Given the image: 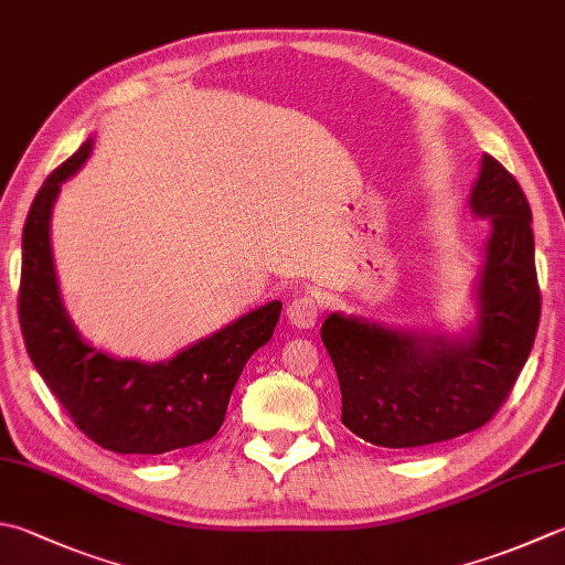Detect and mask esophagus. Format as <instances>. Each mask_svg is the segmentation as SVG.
Listing matches in <instances>:
<instances>
[{
    "label": "esophagus",
    "instance_id": "esophagus-1",
    "mask_svg": "<svg viewBox=\"0 0 565 565\" xmlns=\"http://www.w3.org/2000/svg\"><path fill=\"white\" fill-rule=\"evenodd\" d=\"M318 313H320V306L313 294L296 296L289 303V308H286V318H289V323L296 328H313Z\"/></svg>",
    "mask_w": 565,
    "mask_h": 565
}]
</instances>
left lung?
I'll list each match as a JSON object with an SVG mask.
<instances>
[{"mask_svg":"<svg viewBox=\"0 0 565 565\" xmlns=\"http://www.w3.org/2000/svg\"><path fill=\"white\" fill-rule=\"evenodd\" d=\"M490 217L480 279V326L446 342L333 313L320 338L335 364L342 424L382 448H418L458 438L500 412L522 372L541 318L532 207L522 185L490 153L470 195Z\"/></svg>","mask_w":565,"mask_h":565,"instance_id":"1","label":"left lung"}]
</instances>
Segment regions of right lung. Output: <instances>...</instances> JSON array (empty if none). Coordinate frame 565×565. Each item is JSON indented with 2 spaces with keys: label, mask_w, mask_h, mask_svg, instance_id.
Returning a JSON list of instances; mask_svg holds the SVG:
<instances>
[{
  "label": "right lung",
  "mask_w": 565,
  "mask_h": 565,
  "mask_svg": "<svg viewBox=\"0 0 565 565\" xmlns=\"http://www.w3.org/2000/svg\"><path fill=\"white\" fill-rule=\"evenodd\" d=\"M85 141L63 161L29 207L21 235L19 323L33 367L73 424L115 452L161 456L213 438L247 360L274 335L281 303L242 316L169 362L113 360L77 335L55 284L49 223L61 183L90 153Z\"/></svg>",
  "instance_id": "right-lung-1"
}]
</instances>
